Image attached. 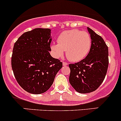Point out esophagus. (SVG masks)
<instances>
[{
	"label": "esophagus",
	"instance_id": "esophagus-1",
	"mask_svg": "<svg viewBox=\"0 0 121 121\" xmlns=\"http://www.w3.org/2000/svg\"><path fill=\"white\" fill-rule=\"evenodd\" d=\"M68 64L67 63H66V62H63V66H67V65H68Z\"/></svg>",
	"mask_w": 121,
	"mask_h": 121
}]
</instances>
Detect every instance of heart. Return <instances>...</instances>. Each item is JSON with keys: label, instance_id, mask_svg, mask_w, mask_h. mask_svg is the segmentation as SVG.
Wrapping results in <instances>:
<instances>
[{"label": "heart", "instance_id": "heart-1", "mask_svg": "<svg viewBox=\"0 0 121 121\" xmlns=\"http://www.w3.org/2000/svg\"><path fill=\"white\" fill-rule=\"evenodd\" d=\"M57 43L51 46L55 57H61L66 50V56L69 60L78 62L88 55L92 40L88 33L73 29L61 33L58 37Z\"/></svg>", "mask_w": 121, "mask_h": 121}]
</instances>
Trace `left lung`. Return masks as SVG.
Instances as JSON below:
<instances>
[{"label":"left lung","mask_w":121,"mask_h":121,"mask_svg":"<svg viewBox=\"0 0 121 121\" xmlns=\"http://www.w3.org/2000/svg\"><path fill=\"white\" fill-rule=\"evenodd\" d=\"M92 40L91 49L80 61L69 64L70 84L82 94L95 91L105 78L108 66V50L100 35L87 27Z\"/></svg>","instance_id":"obj_1"}]
</instances>
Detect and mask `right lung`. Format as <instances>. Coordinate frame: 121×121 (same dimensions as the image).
Returning <instances> with one entry per match:
<instances>
[{
  "label": "right lung",
  "instance_id": "1",
  "mask_svg": "<svg viewBox=\"0 0 121 121\" xmlns=\"http://www.w3.org/2000/svg\"><path fill=\"white\" fill-rule=\"evenodd\" d=\"M50 29L37 28L23 33L14 43L11 67L18 84L26 91L40 94L48 90L63 67L49 51Z\"/></svg>",
  "mask_w": 121,
  "mask_h": 121
}]
</instances>
